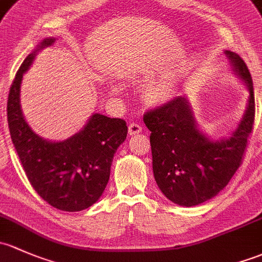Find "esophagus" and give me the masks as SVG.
I'll use <instances>...</instances> for the list:
<instances>
[{"mask_svg":"<svg viewBox=\"0 0 262 262\" xmlns=\"http://www.w3.org/2000/svg\"><path fill=\"white\" fill-rule=\"evenodd\" d=\"M142 131V127L139 125V123H134L132 122L130 126H128V134L130 135H136L140 134Z\"/></svg>","mask_w":262,"mask_h":262,"instance_id":"34e87169","label":"esophagus"}]
</instances>
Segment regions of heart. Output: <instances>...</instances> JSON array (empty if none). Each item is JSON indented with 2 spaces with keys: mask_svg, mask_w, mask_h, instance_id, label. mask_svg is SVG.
<instances>
[{
  "mask_svg": "<svg viewBox=\"0 0 262 262\" xmlns=\"http://www.w3.org/2000/svg\"><path fill=\"white\" fill-rule=\"evenodd\" d=\"M123 90V85L118 82H113L111 84V91L115 94L121 93ZM146 98L152 104H164L171 98V90L169 85L160 84L150 88L146 93Z\"/></svg>",
  "mask_w": 262,
  "mask_h": 262,
  "instance_id": "b5f03b06",
  "label": "heart"
}]
</instances>
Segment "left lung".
Listing matches in <instances>:
<instances>
[{
	"label": "left lung",
	"instance_id": "obj_1",
	"mask_svg": "<svg viewBox=\"0 0 262 262\" xmlns=\"http://www.w3.org/2000/svg\"><path fill=\"white\" fill-rule=\"evenodd\" d=\"M231 71L249 91L246 110L227 137L213 140L201 130L185 97L147 112L152 171L159 189L172 203L193 207L217 195L239 168L255 120L252 79L245 61L225 51Z\"/></svg>",
	"mask_w": 262,
	"mask_h": 262
}]
</instances>
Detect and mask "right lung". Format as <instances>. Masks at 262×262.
I'll use <instances>...</instances> for the list:
<instances>
[{
	"label": "right lung",
	"mask_w": 262,
	"mask_h": 262,
	"mask_svg": "<svg viewBox=\"0 0 262 262\" xmlns=\"http://www.w3.org/2000/svg\"><path fill=\"white\" fill-rule=\"evenodd\" d=\"M54 41L53 36L41 40L16 73L7 101V121L32 188L54 208L78 212L90 208L103 194L113 156L127 136V126L121 118L93 113L82 130L63 141H51L34 132L21 110V83L37 54Z\"/></svg>",
	"instance_id": "1"
}]
</instances>
